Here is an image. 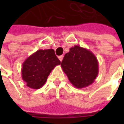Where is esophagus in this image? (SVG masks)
<instances>
[{
	"label": "esophagus",
	"instance_id": "1",
	"mask_svg": "<svg viewBox=\"0 0 124 124\" xmlns=\"http://www.w3.org/2000/svg\"><path fill=\"white\" fill-rule=\"evenodd\" d=\"M63 58V55H61V56H59V59L60 60V61H62Z\"/></svg>",
	"mask_w": 124,
	"mask_h": 124
}]
</instances>
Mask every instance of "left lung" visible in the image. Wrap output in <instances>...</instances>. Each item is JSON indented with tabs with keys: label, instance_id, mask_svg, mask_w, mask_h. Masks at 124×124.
I'll list each match as a JSON object with an SVG mask.
<instances>
[{
	"label": "left lung",
	"instance_id": "obj_1",
	"mask_svg": "<svg viewBox=\"0 0 124 124\" xmlns=\"http://www.w3.org/2000/svg\"><path fill=\"white\" fill-rule=\"evenodd\" d=\"M61 66L75 88H83L91 85L99 73V64L91 51L74 45L70 47L61 62Z\"/></svg>",
	"mask_w": 124,
	"mask_h": 124
}]
</instances>
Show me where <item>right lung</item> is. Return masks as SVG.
Listing matches in <instances>:
<instances>
[{"mask_svg":"<svg viewBox=\"0 0 124 124\" xmlns=\"http://www.w3.org/2000/svg\"><path fill=\"white\" fill-rule=\"evenodd\" d=\"M60 64L53 49L39 50L23 62L22 79L27 87L39 89L45 83L52 70Z\"/></svg>","mask_w":124,"mask_h":124,"instance_id":"1","label":"right lung"}]
</instances>
